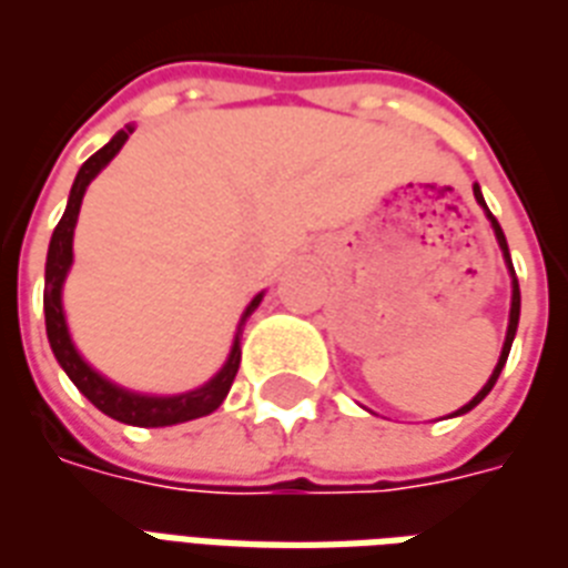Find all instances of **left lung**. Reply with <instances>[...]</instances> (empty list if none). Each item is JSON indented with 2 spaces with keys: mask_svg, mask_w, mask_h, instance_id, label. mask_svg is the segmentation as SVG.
I'll return each instance as SVG.
<instances>
[{
  "mask_svg": "<svg viewBox=\"0 0 568 568\" xmlns=\"http://www.w3.org/2000/svg\"><path fill=\"white\" fill-rule=\"evenodd\" d=\"M473 197H476V203L481 206V212H485V219L491 221V227H494V236H497V245H500L503 251V260H506V268H509V275H511V308H509V329H506V341H503V349H500V359H497V365H494L491 371V377H488V383L481 386L476 395H473L470 404H464L462 410H455L452 416H464V413H470L476 404H479L488 392L494 389V383H497V377H500V371L503 365H506V359H509V349H511V341H515V332H518V317H521V290H518V278H515V266H511V257H509V245H506V236H503V230L500 224H497V219L491 215V209L485 206V197H481V191L479 185H473Z\"/></svg>",
  "mask_w": 568,
  "mask_h": 568,
  "instance_id": "obj_1",
  "label": "left lung"
}]
</instances>
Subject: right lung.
Here are the masks:
<instances>
[{
    "label": "right lung",
    "mask_w": 568,
    "mask_h": 568,
    "mask_svg": "<svg viewBox=\"0 0 568 568\" xmlns=\"http://www.w3.org/2000/svg\"><path fill=\"white\" fill-rule=\"evenodd\" d=\"M128 134H134V125H125L122 131L113 134V140L101 146L95 155L89 158L83 168L77 170L74 185H71V194H68V206L62 221L53 230L50 236V248H47V268H44V320H47V341H50V349L53 356L62 365L71 383L77 389L83 392L98 410L110 416V419L125 422V425H138V428H164V425H179V422L200 419V416H209L215 413L227 398L230 386L236 381L239 359H242V329H245V320L254 314L260 302H263V293H257L254 300L248 302V308L242 314L236 326V338H233V347H230L227 362L221 365V371L209 383L197 386V389L182 392V395H143V392H131L119 383L106 381L104 374H98L92 365H89L80 349L74 347L71 341V332H68L65 323V308H62V284L68 278V268L74 263V227L77 215H80V203H83V194H87L89 182L101 173V170L116 158V152L125 146Z\"/></svg>",
    "instance_id": "right-lung-1"
}]
</instances>
